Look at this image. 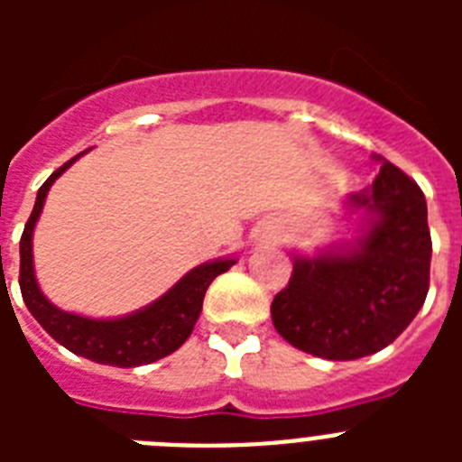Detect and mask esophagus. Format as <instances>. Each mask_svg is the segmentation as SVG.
Segmentation results:
<instances>
[{
	"mask_svg": "<svg viewBox=\"0 0 462 462\" xmlns=\"http://www.w3.org/2000/svg\"><path fill=\"white\" fill-rule=\"evenodd\" d=\"M266 240H275V236H273V234H268V236H266Z\"/></svg>",
	"mask_w": 462,
	"mask_h": 462,
	"instance_id": "34e87169",
	"label": "esophagus"
}]
</instances>
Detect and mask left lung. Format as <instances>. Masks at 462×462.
<instances>
[{
    "instance_id": "obj_1",
    "label": "left lung",
    "mask_w": 462,
    "mask_h": 462,
    "mask_svg": "<svg viewBox=\"0 0 462 462\" xmlns=\"http://www.w3.org/2000/svg\"><path fill=\"white\" fill-rule=\"evenodd\" d=\"M373 187L346 199L363 210L354 243L296 256L273 298V326L289 345L328 361H354L389 346L410 326L430 287V228L421 187L386 159Z\"/></svg>"
}]
</instances>
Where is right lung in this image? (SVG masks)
<instances>
[{
    "label": "right lung",
    "instance_id": "add662e5",
    "mask_svg": "<svg viewBox=\"0 0 462 462\" xmlns=\"http://www.w3.org/2000/svg\"><path fill=\"white\" fill-rule=\"evenodd\" d=\"M79 157L69 159L67 164L60 166L41 185L34 210L24 224L23 238H20V291H23V300L27 310L34 314V319L46 328L48 336L67 346L69 352L89 358L94 363L117 365V368L148 365V363L169 356L178 346L185 345V340L194 330L199 314H201L203 296H206L210 282L234 266L236 259H217L194 268L148 308L126 314L120 319H88L80 314L55 308L36 284L34 263H32V234H34L36 219L43 210L51 185Z\"/></svg>",
    "mask_w": 462,
    "mask_h": 462
}]
</instances>
